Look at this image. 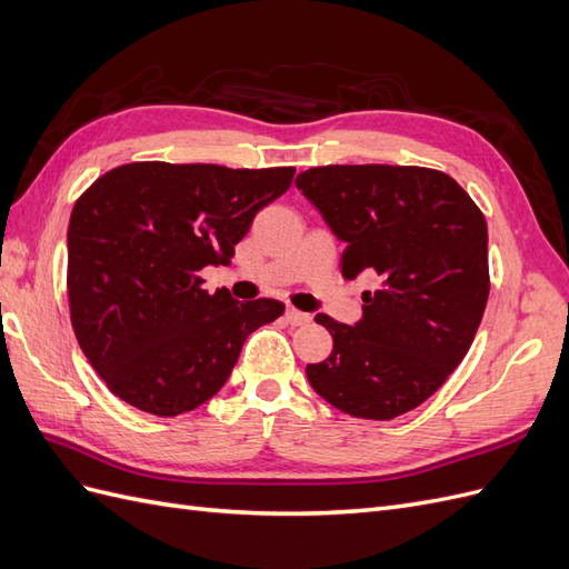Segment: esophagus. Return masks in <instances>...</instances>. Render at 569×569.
I'll use <instances>...</instances> for the list:
<instances>
[{"mask_svg": "<svg viewBox=\"0 0 569 569\" xmlns=\"http://www.w3.org/2000/svg\"><path fill=\"white\" fill-rule=\"evenodd\" d=\"M284 320H287L289 325H306V322H311V316L297 311V308H287V311H284Z\"/></svg>", "mask_w": 569, "mask_h": 569, "instance_id": "1", "label": "esophagus"}]
</instances>
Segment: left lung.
<instances>
[{"label":"left lung","mask_w":569,"mask_h":569,"mask_svg":"<svg viewBox=\"0 0 569 569\" xmlns=\"http://www.w3.org/2000/svg\"><path fill=\"white\" fill-rule=\"evenodd\" d=\"M297 187L347 244L343 278L380 280L356 325L316 316L335 347L306 366L308 382L353 418L403 416L472 347L489 299L485 213L451 176L420 166H320Z\"/></svg>","instance_id":"left-lung-1"}]
</instances>
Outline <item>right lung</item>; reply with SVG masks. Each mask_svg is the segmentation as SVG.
<instances>
[{
    "label": "right lung",
    "mask_w": 569,
    "mask_h": 569,
    "mask_svg": "<svg viewBox=\"0 0 569 569\" xmlns=\"http://www.w3.org/2000/svg\"><path fill=\"white\" fill-rule=\"evenodd\" d=\"M295 168L137 161L84 189L68 222V306L82 353L126 403L176 418L228 382L244 339L284 303L209 295L256 213Z\"/></svg>",
    "instance_id": "obj_1"
}]
</instances>
